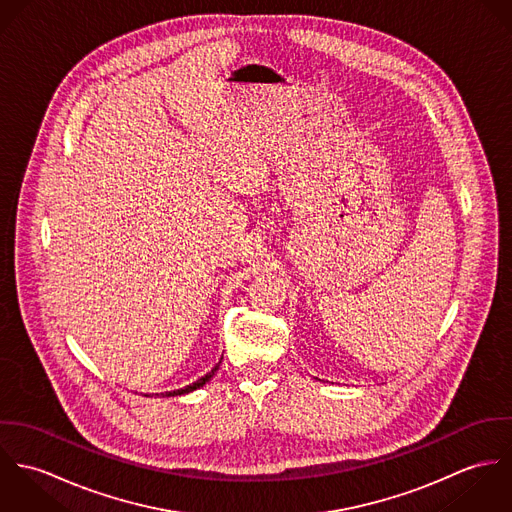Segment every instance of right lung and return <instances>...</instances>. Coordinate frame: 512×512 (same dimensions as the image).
Here are the masks:
<instances>
[{
    "mask_svg": "<svg viewBox=\"0 0 512 512\" xmlns=\"http://www.w3.org/2000/svg\"><path fill=\"white\" fill-rule=\"evenodd\" d=\"M219 370V365L215 366L211 372H207L203 378H199L197 382H193V384H189V386H185V388H181V390H173V392H165V396H181V394H187V392H193V390H197V388H201L203 384H207L211 378H213V374Z\"/></svg>",
    "mask_w": 512,
    "mask_h": 512,
    "instance_id": "1",
    "label": "right lung"
}]
</instances>
